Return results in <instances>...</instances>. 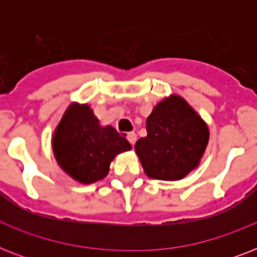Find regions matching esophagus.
<instances>
[{
	"mask_svg": "<svg viewBox=\"0 0 257 257\" xmlns=\"http://www.w3.org/2000/svg\"><path fill=\"white\" fill-rule=\"evenodd\" d=\"M126 139H128V141L131 143V144L135 145V143H136V140H137L136 133H133V132L128 133V135H126Z\"/></svg>",
	"mask_w": 257,
	"mask_h": 257,
	"instance_id": "1",
	"label": "esophagus"
}]
</instances>
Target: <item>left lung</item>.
I'll return each instance as SVG.
<instances>
[{
  "label": "left lung",
  "mask_w": 257,
  "mask_h": 257,
  "mask_svg": "<svg viewBox=\"0 0 257 257\" xmlns=\"http://www.w3.org/2000/svg\"><path fill=\"white\" fill-rule=\"evenodd\" d=\"M147 133L135 151L145 175L165 181L184 179L197 168L209 141L207 122L177 94L155 105L147 118Z\"/></svg>",
  "instance_id": "1"
}]
</instances>
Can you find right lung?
Returning a JSON list of instances; mask_svg holds the SVG:
<instances>
[{"instance_id":"add662e5","label":"right lung","mask_w":257,"mask_h":257,"mask_svg":"<svg viewBox=\"0 0 257 257\" xmlns=\"http://www.w3.org/2000/svg\"><path fill=\"white\" fill-rule=\"evenodd\" d=\"M52 149L60 168L81 184H93L108 175L117 155L132 147L112 125L100 124L88 104L72 102L52 137Z\"/></svg>"}]
</instances>
